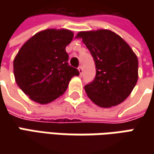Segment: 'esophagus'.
<instances>
[{
	"label": "esophagus",
	"mask_w": 154,
	"mask_h": 154,
	"mask_svg": "<svg viewBox=\"0 0 154 154\" xmlns=\"http://www.w3.org/2000/svg\"><path fill=\"white\" fill-rule=\"evenodd\" d=\"M79 72H80V75L81 76L83 74V68H82V67H79Z\"/></svg>",
	"instance_id": "esophagus-1"
}]
</instances>
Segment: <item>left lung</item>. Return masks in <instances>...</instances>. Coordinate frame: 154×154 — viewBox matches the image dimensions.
I'll use <instances>...</instances> for the list:
<instances>
[{"label": "left lung", "mask_w": 154, "mask_h": 154, "mask_svg": "<svg viewBox=\"0 0 154 154\" xmlns=\"http://www.w3.org/2000/svg\"><path fill=\"white\" fill-rule=\"evenodd\" d=\"M96 66V76L85 86L87 96L95 104L109 108L123 102L138 80V59L130 46L109 30L80 32Z\"/></svg>", "instance_id": "8db88e82"}]
</instances>
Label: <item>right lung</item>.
Segmentation results:
<instances>
[{
	"mask_svg": "<svg viewBox=\"0 0 154 154\" xmlns=\"http://www.w3.org/2000/svg\"><path fill=\"white\" fill-rule=\"evenodd\" d=\"M74 33L66 29H47L23 45L14 60L17 85L32 100L48 103L62 95L77 68L68 65L66 46Z\"/></svg>",
	"mask_w": 154,
	"mask_h": 154,
	"instance_id": "right-lung-1",
	"label": "right lung"
}]
</instances>
